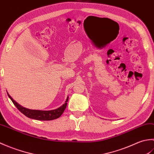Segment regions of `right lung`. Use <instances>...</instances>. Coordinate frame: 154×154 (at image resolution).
Returning <instances> with one entry per match:
<instances>
[{
  "label": "right lung",
  "instance_id": "add662e5",
  "mask_svg": "<svg viewBox=\"0 0 154 154\" xmlns=\"http://www.w3.org/2000/svg\"><path fill=\"white\" fill-rule=\"evenodd\" d=\"M7 94L10 99H11V100L12 101L13 104H14L15 106L17 108V109L20 111L23 114H24L26 116L30 118V119L38 120H51L58 119V118L60 117L61 114L64 112L65 108L67 106V101L69 99V97H67L65 104H63V105L61 106L60 107H59L58 109H55V110H31L20 105V104L16 103L15 100H13L12 98L9 95L8 93Z\"/></svg>",
  "mask_w": 154,
  "mask_h": 154
}]
</instances>
